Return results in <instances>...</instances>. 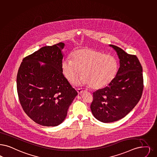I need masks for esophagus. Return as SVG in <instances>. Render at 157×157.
I'll use <instances>...</instances> for the list:
<instances>
[{"label":"esophagus","mask_w":157,"mask_h":157,"mask_svg":"<svg viewBox=\"0 0 157 157\" xmlns=\"http://www.w3.org/2000/svg\"><path fill=\"white\" fill-rule=\"evenodd\" d=\"M85 91H86L85 90H83V89H78V90H77V92H78L79 94H82L83 92H85Z\"/></svg>","instance_id":"34e87169"}]
</instances>
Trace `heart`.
I'll return each instance as SVG.
<instances>
[{
  "mask_svg": "<svg viewBox=\"0 0 157 157\" xmlns=\"http://www.w3.org/2000/svg\"><path fill=\"white\" fill-rule=\"evenodd\" d=\"M71 56L65 58L61 65L63 75L71 83L78 81L81 71V83L94 89L106 86L116 75L118 63L112 55L85 48L74 51Z\"/></svg>",
  "mask_w": 157,
  "mask_h": 157,
  "instance_id": "b5f03b06",
  "label": "heart"
}]
</instances>
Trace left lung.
<instances>
[{
  "label": "left lung",
  "instance_id": "1",
  "mask_svg": "<svg viewBox=\"0 0 157 157\" xmlns=\"http://www.w3.org/2000/svg\"><path fill=\"white\" fill-rule=\"evenodd\" d=\"M116 51L120 67L112 81L93 94L90 109L94 116L103 123H112L124 117L136 106L143 90V68L137 57L119 47Z\"/></svg>",
  "mask_w": 157,
  "mask_h": 157
}]
</instances>
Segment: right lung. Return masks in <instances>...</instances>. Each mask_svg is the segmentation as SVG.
I'll return each instance as SVG.
<instances>
[{"label":"right lung","mask_w":157,"mask_h":157,"mask_svg":"<svg viewBox=\"0 0 157 157\" xmlns=\"http://www.w3.org/2000/svg\"><path fill=\"white\" fill-rule=\"evenodd\" d=\"M64 47L63 43H59L41 48L25 57L18 71L20 102L27 116L40 125L61 124L78 95L63 75Z\"/></svg>","instance_id":"obj_1"}]
</instances>
